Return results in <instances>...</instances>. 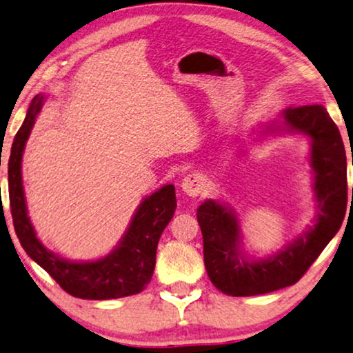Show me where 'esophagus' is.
<instances>
[{"mask_svg": "<svg viewBox=\"0 0 353 353\" xmlns=\"http://www.w3.org/2000/svg\"><path fill=\"white\" fill-rule=\"evenodd\" d=\"M205 186L207 181L201 173H189V175L185 176V180L181 181V189L189 197H197L199 194L205 191Z\"/></svg>", "mask_w": 353, "mask_h": 353, "instance_id": "34e87169", "label": "esophagus"}]
</instances>
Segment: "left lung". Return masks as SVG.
<instances>
[{"label":"left lung","instance_id":"obj_1","mask_svg":"<svg viewBox=\"0 0 353 353\" xmlns=\"http://www.w3.org/2000/svg\"><path fill=\"white\" fill-rule=\"evenodd\" d=\"M282 124L268 132H299L312 145L316 205L315 224L303 236L265 259H248L240 248V226L232 208L205 201L197 208L203 237V261L212 283L229 296H256L294 285L323 252L344 221L347 205L345 150L338 125L321 105L283 110Z\"/></svg>","mask_w":353,"mask_h":353}]
</instances>
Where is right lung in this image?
Listing matches in <instances>:
<instances>
[{
  "label": "right lung",
  "mask_w": 353,
  "mask_h": 353,
  "mask_svg": "<svg viewBox=\"0 0 353 353\" xmlns=\"http://www.w3.org/2000/svg\"><path fill=\"white\" fill-rule=\"evenodd\" d=\"M43 103V95H37L32 100L23 124L14 139L8 162L9 202L20 243L28 256L74 298L101 301L140 293L152 277L159 237L175 213V186L167 185L143 199L119 245L99 261L73 263L49 252L38 240L30 221L22 186L25 143Z\"/></svg>",
  "instance_id": "right-lung-1"
}]
</instances>
